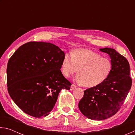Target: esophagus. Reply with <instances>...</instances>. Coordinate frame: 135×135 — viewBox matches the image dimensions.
I'll return each instance as SVG.
<instances>
[{"label":"esophagus","instance_id":"obj_1","mask_svg":"<svg viewBox=\"0 0 135 135\" xmlns=\"http://www.w3.org/2000/svg\"><path fill=\"white\" fill-rule=\"evenodd\" d=\"M76 88V86H75L74 84H72V85L71 86V87H70V90H73Z\"/></svg>","mask_w":135,"mask_h":135}]
</instances>
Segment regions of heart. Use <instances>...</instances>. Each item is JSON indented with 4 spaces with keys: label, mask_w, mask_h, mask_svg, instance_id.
Returning a JSON list of instances; mask_svg holds the SVG:
<instances>
[{
    "label": "heart",
    "mask_w": 135,
    "mask_h": 135,
    "mask_svg": "<svg viewBox=\"0 0 135 135\" xmlns=\"http://www.w3.org/2000/svg\"><path fill=\"white\" fill-rule=\"evenodd\" d=\"M112 64L109 59L88 49H77L65 54L61 64V72L69 77L77 71L76 81L88 88H93L103 83L108 77Z\"/></svg>",
    "instance_id": "obj_1"
}]
</instances>
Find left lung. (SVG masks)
Returning <instances> with one entry per match:
<instances>
[{"mask_svg":"<svg viewBox=\"0 0 135 135\" xmlns=\"http://www.w3.org/2000/svg\"><path fill=\"white\" fill-rule=\"evenodd\" d=\"M111 58V70L99 85L84 91L79 103L81 113L91 120L107 119L117 113L131 89L132 80L127 59L112 48L99 49Z\"/></svg>","mask_w":135,"mask_h":135,"instance_id":"left-lung-1","label":"left lung"}]
</instances>
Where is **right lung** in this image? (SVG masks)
Returning <instances> with one entry per match:
<instances>
[{
    "instance_id": "1",
    "label": "right lung",
    "mask_w": 135,
    "mask_h": 135,
    "mask_svg": "<svg viewBox=\"0 0 135 135\" xmlns=\"http://www.w3.org/2000/svg\"><path fill=\"white\" fill-rule=\"evenodd\" d=\"M65 54L51 43L30 42L21 46L7 65L8 93L16 105L36 118L49 114L62 89L71 85L61 72Z\"/></svg>"
}]
</instances>
